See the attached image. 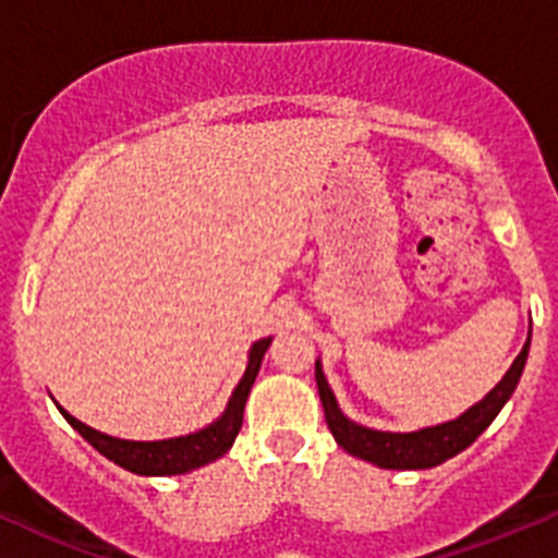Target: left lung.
Listing matches in <instances>:
<instances>
[{"label": "left lung", "mask_w": 558, "mask_h": 558, "mask_svg": "<svg viewBox=\"0 0 558 558\" xmlns=\"http://www.w3.org/2000/svg\"><path fill=\"white\" fill-rule=\"evenodd\" d=\"M530 341L526 338L524 349H521L519 357L513 360L510 371L505 373L502 381L486 395L484 400H478L473 408L462 413L453 422H444L438 427H424L416 433H381V429L363 427V424L352 422L349 416H343V411L338 408L336 395H332L330 384H327L325 373L317 360L314 367V376H317V389L322 408H325L327 427H330L332 438L341 446L343 451H349L352 457L365 459V462L378 464V468L387 470H427L435 464H444L446 459L457 457L459 451L468 449L481 433L497 418V413L502 411V405L508 403L510 395L519 387V378L524 373L526 354H530Z\"/></svg>", "instance_id": "left-lung-1"}]
</instances>
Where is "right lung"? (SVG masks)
<instances>
[{"label":"right lung","mask_w":558,"mask_h":558,"mask_svg":"<svg viewBox=\"0 0 558 558\" xmlns=\"http://www.w3.org/2000/svg\"><path fill=\"white\" fill-rule=\"evenodd\" d=\"M271 347V338H260V341L252 343L250 360H246V371L241 376L239 387L233 389L228 408L222 411V416L217 422H211L209 427L198 429V433L182 435V438H169V440H120L112 435L99 433V429L88 427L80 418H74L72 413L64 411L59 403V411L64 413V418L94 446L96 451L105 453L109 462L120 464V468L131 470L136 475H182L191 473L195 468H204V464L215 462L222 453L233 446L236 440L241 422H244V405L250 398V389L255 384L257 371H260L263 354Z\"/></svg>","instance_id":"add662e5"}]
</instances>
